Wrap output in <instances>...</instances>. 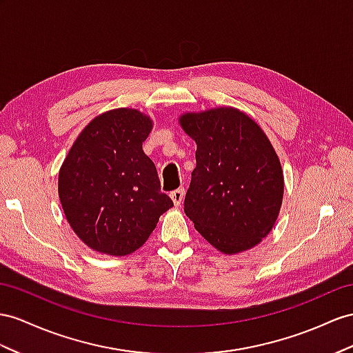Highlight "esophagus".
<instances>
[{
  "label": "esophagus",
  "instance_id": "34e87169",
  "mask_svg": "<svg viewBox=\"0 0 353 353\" xmlns=\"http://www.w3.org/2000/svg\"><path fill=\"white\" fill-rule=\"evenodd\" d=\"M170 196H171V200L174 201L176 205H180V204H182V201H183V198H185V188L176 189V191H173V192L170 194Z\"/></svg>",
  "mask_w": 353,
  "mask_h": 353
}]
</instances>
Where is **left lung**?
<instances>
[{
    "mask_svg": "<svg viewBox=\"0 0 353 353\" xmlns=\"http://www.w3.org/2000/svg\"><path fill=\"white\" fill-rule=\"evenodd\" d=\"M196 143V167L185 213L223 254L254 248L267 237L283 196V173L264 131L237 108H213L180 117Z\"/></svg>",
    "mask_w": 353,
    "mask_h": 353,
    "instance_id": "1",
    "label": "left lung"
}]
</instances>
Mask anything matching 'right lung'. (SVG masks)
I'll use <instances>...</instances> for the list:
<instances>
[{"mask_svg": "<svg viewBox=\"0 0 353 353\" xmlns=\"http://www.w3.org/2000/svg\"><path fill=\"white\" fill-rule=\"evenodd\" d=\"M152 121L134 108L99 114L80 132L59 170L70 227L90 249L122 256L144 245L173 207L143 152Z\"/></svg>", "mask_w": 353, "mask_h": 353, "instance_id": "right-lung-1", "label": "right lung"}]
</instances>
